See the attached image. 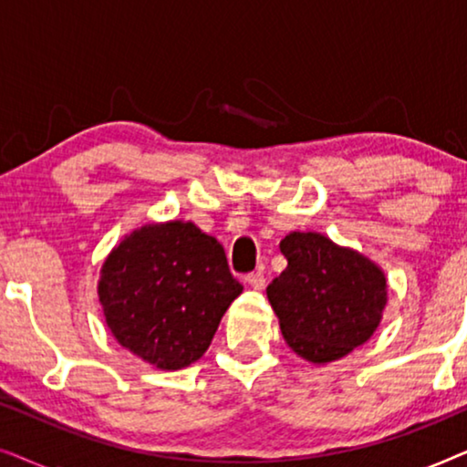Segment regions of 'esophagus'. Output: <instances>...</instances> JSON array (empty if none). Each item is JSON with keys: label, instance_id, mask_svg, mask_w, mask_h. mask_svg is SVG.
I'll list each match as a JSON object with an SVG mask.
<instances>
[{"label": "esophagus", "instance_id": "1", "mask_svg": "<svg viewBox=\"0 0 467 467\" xmlns=\"http://www.w3.org/2000/svg\"><path fill=\"white\" fill-rule=\"evenodd\" d=\"M246 283H248V286H253L254 291H261V289H265V276L261 272H253V274H248L246 276Z\"/></svg>", "mask_w": 467, "mask_h": 467}]
</instances>
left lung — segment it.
Returning <instances> with one entry per match:
<instances>
[{"label":"left lung","instance_id":"1","mask_svg":"<svg viewBox=\"0 0 467 467\" xmlns=\"http://www.w3.org/2000/svg\"><path fill=\"white\" fill-rule=\"evenodd\" d=\"M280 253L286 267L265 291L293 353L329 363L372 337L387 306V278L374 261L317 232L285 235Z\"/></svg>","mask_w":467,"mask_h":467}]
</instances>
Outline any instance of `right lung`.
<instances>
[{
	"label": "right lung",
	"mask_w": 467,
	"mask_h": 467,
	"mask_svg": "<svg viewBox=\"0 0 467 467\" xmlns=\"http://www.w3.org/2000/svg\"><path fill=\"white\" fill-rule=\"evenodd\" d=\"M98 293L120 347L159 369H181L206 353L242 285L216 238L191 221H168L112 248Z\"/></svg>",
	"instance_id": "1"
}]
</instances>
